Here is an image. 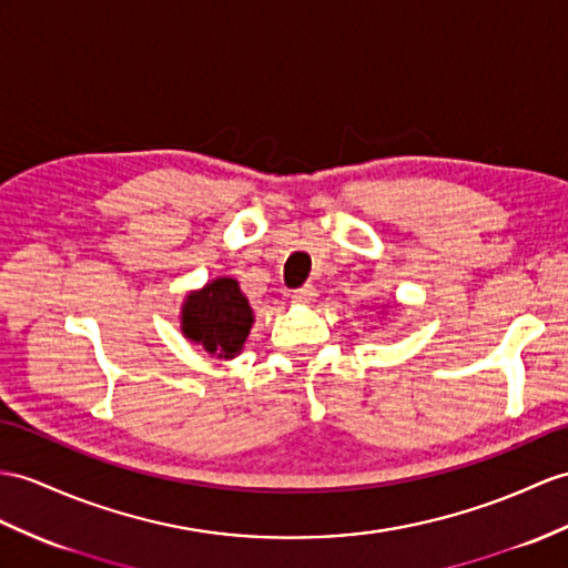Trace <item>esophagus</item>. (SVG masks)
Wrapping results in <instances>:
<instances>
[{"label":"esophagus","mask_w":568,"mask_h":568,"mask_svg":"<svg viewBox=\"0 0 568 568\" xmlns=\"http://www.w3.org/2000/svg\"><path fill=\"white\" fill-rule=\"evenodd\" d=\"M315 286L313 284H306V286H301V288H296V292H292V298L296 301V303H313L315 301Z\"/></svg>","instance_id":"esophagus-1"}]
</instances>
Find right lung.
I'll return each instance as SVG.
<instances>
[{
    "instance_id": "obj_1",
    "label": "right lung",
    "mask_w": 568,
    "mask_h": 568,
    "mask_svg": "<svg viewBox=\"0 0 568 568\" xmlns=\"http://www.w3.org/2000/svg\"><path fill=\"white\" fill-rule=\"evenodd\" d=\"M253 311L236 280H216L187 296L183 306L185 337L200 342L206 352L233 358L245 344Z\"/></svg>"
}]
</instances>
